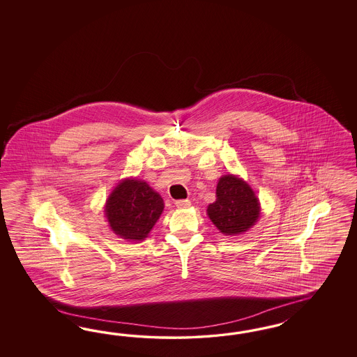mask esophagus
<instances>
[{"label": "esophagus", "mask_w": 357, "mask_h": 357, "mask_svg": "<svg viewBox=\"0 0 357 357\" xmlns=\"http://www.w3.org/2000/svg\"><path fill=\"white\" fill-rule=\"evenodd\" d=\"M190 206H191V202L187 200V199H184V200H176V202H175V206L179 208V209H185V208H188Z\"/></svg>", "instance_id": "34e87169"}]
</instances>
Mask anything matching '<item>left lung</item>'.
Masks as SVG:
<instances>
[{
    "label": "left lung",
    "instance_id": "obj_1",
    "mask_svg": "<svg viewBox=\"0 0 357 357\" xmlns=\"http://www.w3.org/2000/svg\"><path fill=\"white\" fill-rule=\"evenodd\" d=\"M206 213L222 234L237 236L248 231L258 221L259 200L243 179L227 174L220 178L216 202L208 206Z\"/></svg>",
    "mask_w": 357,
    "mask_h": 357
}]
</instances>
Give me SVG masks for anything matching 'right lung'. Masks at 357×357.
Masks as SVG:
<instances>
[{"mask_svg":"<svg viewBox=\"0 0 357 357\" xmlns=\"http://www.w3.org/2000/svg\"><path fill=\"white\" fill-rule=\"evenodd\" d=\"M163 211L161 195L144 181H121L106 200L105 215L111 230L127 241H144Z\"/></svg>","mask_w":357,"mask_h":357,"instance_id":"1","label":"right lung"}]
</instances>
